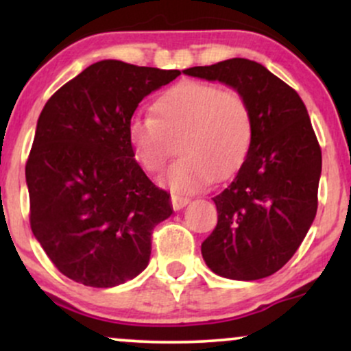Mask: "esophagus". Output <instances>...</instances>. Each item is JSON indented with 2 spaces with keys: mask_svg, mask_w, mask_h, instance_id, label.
<instances>
[{
  "mask_svg": "<svg viewBox=\"0 0 351 351\" xmlns=\"http://www.w3.org/2000/svg\"><path fill=\"white\" fill-rule=\"evenodd\" d=\"M188 203H189V198H188V196L171 195V206H173V209H176V211H178V209H181V208L186 206Z\"/></svg>",
  "mask_w": 351,
  "mask_h": 351,
  "instance_id": "obj_1",
  "label": "esophagus"
}]
</instances>
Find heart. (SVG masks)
Here are the masks:
<instances>
[{"label": "heart", "instance_id": "heart-1", "mask_svg": "<svg viewBox=\"0 0 351 351\" xmlns=\"http://www.w3.org/2000/svg\"><path fill=\"white\" fill-rule=\"evenodd\" d=\"M150 115L128 122V145L145 171L160 173L178 143L181 158L162 178L175 191L193 193L229 178L251 150V108L232 88L181 80L153 100Z\"/></svg>", "mask_w": 351, "mask_h": 351}]
</instances>
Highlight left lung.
Masks as SVG:
<instances>
[{"label":"left lung","mask_w":351,"mask_h":351,"mask_svg":"<svg viewBox=\"0 0 351 351\" xmlns=\"http://www.w3.org/2000/svg\"><path fill=\"white\" fill-rule=\"evenodd\" d=\"M183 72L226 84L251 108V150L213 198L217 224L201 254L217 276L264 279L289 263L317 215L322 150L307 108L291 86L254 60L234 58Z\"/></svg>","instance_id":"left-lung-1"}]
</instances>
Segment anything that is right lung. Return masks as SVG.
I'll return each instance as SVG.
<instances>
[{"instance_id":"right-lung-1","label":"right lung","mask_w":351,"mask_h":351,"mask_svg":"<svg viewBox=\"0 0 351 351\" xmlns=\"http://www.w3.org/2000/svg\"><path fill=\"white\" fill-rule=\"evenodd\" d=\"M181 74L100 60L44 106L26 162L33 234L60 274L88 287L134 279L170 195L136 163L127 125L143 97Z\"/></svg>"}]
</instances>
